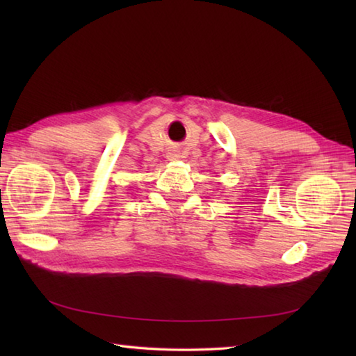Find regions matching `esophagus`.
<instances>
[{
	"mask_svg": "<svg viewBox=\"0 0 356 356\" xmlns=\"http://www.w3.org/2000/svg\"><path fill=\"white\" fill-rule=\"evenodd\" d=\"M179 157H180V154H179L177 149H170L168 151V159H170V161H179Z\"/></svg>",
	"mask_w": 356,
	"mask_h": 356,
	"instance_id": "obj_1",
	"label": "esophagus"
}]
</instances>
